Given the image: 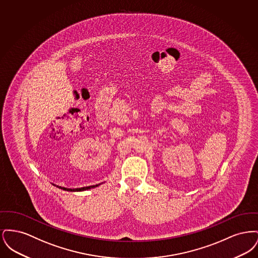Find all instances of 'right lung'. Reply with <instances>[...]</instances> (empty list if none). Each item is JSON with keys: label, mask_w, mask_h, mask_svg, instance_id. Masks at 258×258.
I'll list each match as a JSON object with an SVG mask.
<instances>
[{"label": "right lung", "mask_w": 258, "mask_h": 258, "mask_svg": "<svg viewBox=\"0 0 258 258\" xmlns=\"http://www.w3.org/2000/svg\"><path fill=\"white\" fill-rule=\"evenodd\" d=\"M58 186V185H57ZM97 185H90V186H84V187H80V188H67V187H61V186H58L59 188H61L63 190H68V191H82V190H86V189H90L92 187H95Z\"/></svg>", "instance_id": "obj_1"}]
</instances>
